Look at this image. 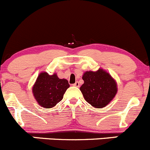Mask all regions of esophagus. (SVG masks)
Returning <instances> with one entry per match:
<instances>
[{"mask_svg":"<svg viewBox=\"0 0 150 150\" xmlns=\"http://www.w3.org/2000/svg\"><path fill=\"white\" fill-rule=\"evenodd\" d=\"M73 86H75V87H79L80 86L79 82H78V81H76V82H75V83L73 84Z\"/></svg>","mask_w":150,"mask_h":150,"instance_id":"obj_1","label":"esophagus"}]
</instances>
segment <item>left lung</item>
Instances as JSON below:
<instances>
[{
    "label": "left lung",
    "instance_id": "1",
    "mask_svg": "<svg viewBox=\"0 0 150 150\" xmlns=\"http://www.w3.org/2000/svg\"><path fill=\"white\" fill-rule=\"evenodd\" d=\"M84 83L80 88L84 99L96 108L105 107L115 97L118 88L117 81L103 69L86 71L82 77Z\"/></svg>",
    "mask_w": 150,
    "mask_h": 150
}]
</instances>
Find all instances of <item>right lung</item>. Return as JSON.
<instances>
[{
  "label": "right lung",
  "mask_w": 150,
  "mask_h": 150,
  "mask_svg": "<svg viewBox=\"0 0 150 150\" xmlns=\"http://www.w3.org/2000/svg\"><path fill=\"white\" fill-rule=\"evenodd\" d=\"M69 87L67 80L61 79L56 73L49 75L47 72H42L32 87V93L40 106L51 108L63 99Z\"/></svg>",
  "instance_id": "right-lung-1"
}]
</instances>
